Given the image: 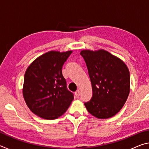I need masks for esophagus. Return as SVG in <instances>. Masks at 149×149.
I'll return each instance as SVG.
<instances>
[{
    "label": "esophagus",
    "instance_id": "1",
    "mask_svg": "<svg viewBox=\"0 0 149 149\" xmlns=\"http://www.w3.org/2000/svg\"><path fill=\"white\" fill-rule=\"evenodd\" d=\"M75 97H79L80 92H79V90H77L75 92Z\"/></svg>",
    "mask_w": 149,
    "mask_h": 149
}]
</instances>
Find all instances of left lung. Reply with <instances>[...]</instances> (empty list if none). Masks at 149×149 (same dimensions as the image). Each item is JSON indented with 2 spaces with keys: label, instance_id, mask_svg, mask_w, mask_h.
Returning a JSON list of instances; mask_svg holds the SVG:
<instances>
[{
  "label": "left lung",
  "instance_id": "1",
  "mask_svg": "<svg viewBox=\"0 0 149 149\" xmlns=\"http://www.w3.org/2000/svg\"><path fill=\"white\" fill-rule=\"evenodd\" d=\"M92 85L93 96L85 106L99 119L114 116L122 109L130 91L129 69L122 60L103 49L83 50Z\"/></svg>",
  "mask_w": 149,
  "mask_h": 149
}]
</instances>
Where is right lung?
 I'll return each instance as SVG.
<instances>
[{
    "instance_id": "1",
    "label": "right lung",
    "mask_w": 149,
    "mask_h": 149,
    "mask_svg": "<svg viewBox=\"0 0 149 149\" xmlns=\"http://www.w3.org/2000/svg\"><path fill=\"white\" fill-rule=\"evenodd\" d=\"M72 52V50L46 52L35 59L26 70L23 96L30 110L40 118L56 119L66 112L74 100L62 73L63 65Z\"/></svg>"
}]
</instances>
